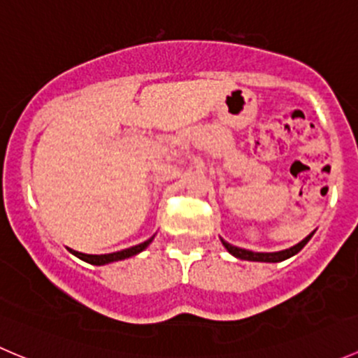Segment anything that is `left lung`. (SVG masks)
Returning a JSON list of instances; mask_svg holds the SVG:
<instances>
[{"label":"left lung","mask_w":358,"mask_h":358,"mask_svg":"<svg viewBox=\"0 0 358 358\" xmlns=\"http://www.w3.org/2000/svg\"><path fill=\"white\" fill-rule=\"evenodd\" d=\"M313 232H315V230H313ZM313 232L310 234V236H306L305 239H303L301 243L296 244V246H292L289 249H284V251H277V252L248 251V249L232 246V244H229L227 241H223V239H222V244L225 246V249L230 252V255L236 256V258H239V259H248V262H263V263H279V262H284V259L291 258V256H294L296 252L301 251V249L306 246V243L312 239Z\"/></svg>","instance_id":"obj_1"}]
</instances>
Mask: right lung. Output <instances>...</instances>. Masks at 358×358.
Segmentation results:
<instances>
[{
	"instance_id": "obj_1",
	"label": "right lung",
	"mask_w": 358,
	"mask_h": 358,
	"mask_svg": "<svg viewBox=\"0 0 358 358\" xmlns=\"http://www.w3.org/2000/svg\"><path fill=\"white\" fill-rule=\"evenodd\" d=\"M152 239L154 237H150V239H147L145 243L138 244V246L122 249V251H117V252H109V255H85V252L72 251V249H69V251H71L74 256H78L79 259H83V262L90 263V265H107V263L119 262V259H126V258H129V256L138 255V252H142L143 249L152 243Z\"/></svg>"
}]
</instances>
